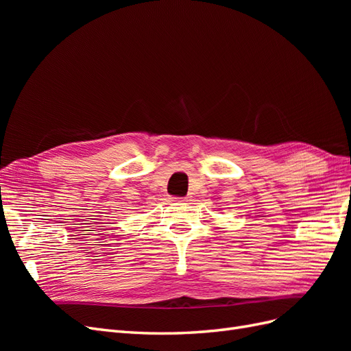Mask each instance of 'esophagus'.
<instances>
[{
	"instance_id": "34e87169",
	"label": "esophagus",
	"mask_w": 351,
	"mask_h": 351,
	"mask_svg": "<svg viewBox=\"0 0 351 351\" xmlns=\"http://www.w3.org/2000/svg\"><path fill=\"white\" fill-rule=\"evenodd\" d=\"M173 202H187V197H169Z\"/></svg>"
}]
</instances>
